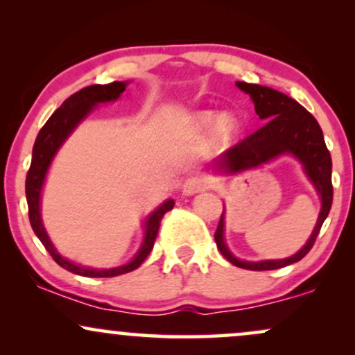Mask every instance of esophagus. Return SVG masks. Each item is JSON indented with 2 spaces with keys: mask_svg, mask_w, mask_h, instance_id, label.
Returning <instances> with one entry per match:
<instances>
[{
  "mask_svg": "<svg viewBox=\"0 0 355 355\" xmlns=\"http://www.w3.org/2000/svg\"><path fill=\"white\" fill-rule=\"evenodd\" d=\"M210 187H211V180L209 177H203V175H193V177H189L185 182H183V193L193 195L202 190L210 189Z\"/></svg>",
  "mask_w": 355,
  "mask_h": 355,
  "instance_id": "esophagus-1",
  "label": "esophagus"
}]
</instances>
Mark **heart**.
Segmentation results:
<instances>
[{"instance_id":"b5f03b06","label":"heart","mask_w":355,"mask_h":355,"mask_svg":"<svg viewBox=\"0 0 355 355\" xmlns=\"http://www.w3.org/2000/svg\"><path fill=\"white\" fill-rule=\"evenodd\" d=\"M211 121H214V115L211 113H198L193 116V126L197 130H207L210 128ZM235 130V120L230 115H222L215 120L214 125V138L217 141L229 140Z\"/></svg>"}]
</instances>
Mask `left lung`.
Returning <instances> with one entry per match:
<instances>
[{
  "mask_svg": "<svg viewBox=\"0 0 355 355\" xmlns=\"http://www.w3.org/2000/svg\"><path fill=\"white\" fill-rule=\"evenodd\" d=\"M237 87L252 96L257 115L260 120H267V123L252 135L243 138L242 141L235 144L225 153L220 155L215 165L223 172L235 173L266 164L279 155L292 153L304 165L309 178L322 197L319 220H317V225L311 239H309L307 245L300 252H297L295 255L284 260L242 262V260L235 259L223 242V214L220 215L217 232H215V243H217L222 255L230 263L240 268H247V270H275V268H282L302 260L315 243L322 223L327 218L332 207V158L327 145H325L320 125L302 105L297 103L294 98L287 96L285 93L277 92L274 88L262 87V85L237 81Z\"/></svg>",
  "mask_w": 355,
  "mask_h": 355,
  "instance_id": "8db88e82",
  "label": "left lung"
}]
</instances>
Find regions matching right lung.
I'll list each match as a JSON object with an SVG mask.
<instances>
[{
	"label": "right lung",
	"mask_w": 355,
	"mask_h": 355,
	"mask_svg": "<svg viewBox=\"0 0 355 355\" xmlns=\"http://www.w3.org/2000/svg\"><path fill=\"white\" fill-rule=\"evenodd\" d=\"M126 83L123 81H112L108 85H89L87 88H81L80 92L73 93L70 98L64 100V103L56 110L53 115L48 118L46 123L40 130L38 137H36L35 146H33V157H31L30 170L26 173V200H28V217H30L31 229L36 234V237L42 240L44 248L48 254L53 257L60 267L64 270L73 272L83 277H116L126 272L135 270L145 262V259L152 252L155 239H157L158 229H160V222L164 215L168 210L173 209V200H166L160 209H157L146 220V234L144 245H141L140 252H138L135 259L123 267L108 268V270H93V268H85L75 263L68 262L63 259L53 243L48 239L46 232L43 229L42 217H40V195H42V187L44 182V175H46L48 166H50L53 157H55L56 150L63 144L67 138L73 132L76 125L83 120L85 116L92 112L96 103H103V101L116 100L121 93L125 92Z\"/></svg>",
	"instance_id": "obj_1"
}]
</instances>
